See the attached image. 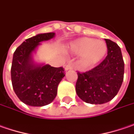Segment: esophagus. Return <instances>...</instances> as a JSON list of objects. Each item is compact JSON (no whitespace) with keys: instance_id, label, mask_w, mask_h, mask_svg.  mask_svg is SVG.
I'll return each instance as SVG.
<instances>
[{"instance_id":"esophagus-1","label":"esophagus","mask_w":134,"mask_h":134,"mask_svg":"<svg viewBox=\"0 0 134 134\" xmlns=\"http://www.w3.org/2000/svg\"><path fill=\"white\" fill-rule=\"evenodd\" d=\"M64 69H65V71H68V70H72L74 69V67L72 64H68L67 65H65V67H64Z\"/></svg>"}]
</instances>
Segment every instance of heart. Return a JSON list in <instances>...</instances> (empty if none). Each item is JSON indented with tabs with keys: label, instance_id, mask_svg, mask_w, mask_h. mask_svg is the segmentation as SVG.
I'll return each instance as SVG.
<instances>
[{
	"label": "heart",
	"instance_id": "obj_1",
	"mask_svg": "<svg viewBox=\"0 0 134 134\" xmlns=\"http://www.w3.org/2000/svg\"><path fill=\"white\" fill-rule=\"evenodd\" d=\"M69 49L80 55V64L85 67H91L105 57L107 45L105 41L90 37H82L71 42Z\"/></svg>",
	"mask_w": 134,
	"mask_h": 134
}]
</instances>
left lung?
Returning a JSON list of instances; mask_svg holds the SVG:
<instances>
[{"mask_svg": "<svg viewBox=\"0 0 134 134\" xmlns=\"http://www.w3.org/2000/svg\"><path fill=\"white\" fill-rule=\"evenodd\" d=\"M107 55L94 68L85 73L78 72L76 91L79 97L91 104H103L118 94L124 79L125 63L120 47L105 39Z\"/></svg>", "mask_w": 134, "mask_h": 134, "instance_id": "left-lung-1", "label": "left lung"}]
</instances>
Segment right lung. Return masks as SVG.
Segmentation results:
<instances>
[{"instance_id":"obj_1","label":"right lung","mask_w":134,"mask_h":134,"mask_svg":"<svg viewBox=\"0 0 134 134\" xmlns=\"http://www.w3.org/2000/svg\"><path fill=\"white\" fill-rule=\"evenodd\" d=\"M53 32L39 34L25 40L13 54L11 80L15 94L21 101L31 107H43L54 100L58 86L64 77L63 67L37 64L32 59L40 43L55 37Z\"/></svg>"}]
</instances>
